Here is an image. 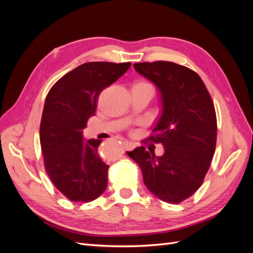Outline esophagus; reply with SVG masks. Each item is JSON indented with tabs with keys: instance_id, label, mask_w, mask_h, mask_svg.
<instances>
[{
	"instance_id": "esophagus-1",
	"label": "esophagus",
	"mask_w": 253,
	"mask_h": 253,
	"mask_svg": "<svg viewBox=\"0 0 253 253\" xmlns=\"http://www.w3.org/2000/svg\"><path fill=\"white\" fill-rule=\"evenodd\" d=\"M122 144H124V148H125L126 150H132V149L135 147L134 143L129 142V141H126V140H125L124 142H122Z\"/></svg>"
}]
</instances>
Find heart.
I'll return each instance as SVG.
<instances>
[{"mask_svg":"<svg viewBox=\"0 0 253 253\" xmlns=\"http://www.w3.org/2000/svg\"><path fill=\"white\" fill-rule=\"evenodd\" d=\"M138 83H147V82H138ZM147 84H149V83H147Z\"/></svg>","mask_w":253,"mask_h":253,"instance_id":"obj_1","label":"heart"}]
</instances>
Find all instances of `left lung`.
Here are the masks:
<instances>
[{"instance_id":"left-lung-1","label":"left lung","mask_w":253,"mask_h":253,"mask_svg":"<svg viewBox=\"0 0 253 253\" xmlns=\"http://www.w3.org/2000/svg\"><path fill=\"white\" fill-rule=\"evenodd\" d=\"M134 68L156 84L163 114L149 140L162 143L138 147L127 155L138 164L144 185L169 204H179L198 190L216 147L217 122L212 98L202 78L190 68L168 61L135 63Z\"/></svg>"}]
</instances>
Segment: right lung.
<instances>
[{
	"instance_id": "obj_1",
	"label": "right lung",
	"mask_w": 253,
	"mask_h": 253,
	"mask_svg": "<svg viewBox=\"0 0 253 253\" xmlns=\"http://www.w3.org/2000/svg\"><path fill=\"white\" fill-rule=\"evenodd\" d=\"M131 63L87 62L60 78L49 89L40 125L44 168L66 198L88 203L108 186L109 166L98 155L101 140L83 141L82 129L97 110L101 91Z\"/></svg>"
}]
</instances>
